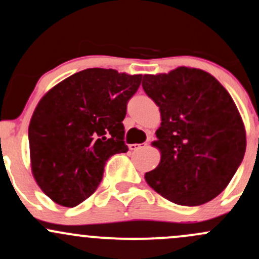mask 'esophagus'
I'll list each match as a JSON object with an SVG mask.
<instances>
[{
	"instance_id": "34e87169",
	"label": "esophagus",
	"mask_w": 259,
	"mask_h": 259,
	"mask_svg": "<svg viewBox=\"0 0 259 259\" xmlns=\"http://www.w3.org/2000/svg\"><path fill=\"white\" fill-rule=\"evenodd\" d=\"M128 147H130V149H131V151H137V149H141L142 147H143V146H142V144L135 143V144H130Z\"/></svg>"
}]
</instances>
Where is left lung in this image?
I'll use <instances>...</instances> for the list:
<instances>
[{"instance_id":"8db88e82","label":"left lung","mask_w":259,"mask_h":259,"mask_svg":"<svg viewBox=\"0 0 259 259\" xmlns=\"http://www.w3.org/2000/svg\"><path fill=\"white\" fill-rule=\"evenodd\" d=\"M142 86L162 117L152 143L160 162L144 175L147 184L178 205L212 200L246 152V130L229 91L211 74L186 66L144 75Z\"/></svg>"}]
</instances>
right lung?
I'll return each mask as SVG.
<instances>
[{
    "mask_svg": "<svg viewBox=\"0 0 259 259\" xmlns=\"http://www.w3.org/2000/svg\"><path fill=\"white\" fill-rule=\"evenodd\" d=\"M141 80L113 69H86L41 97L29 122L30 166L53 201L79 205L99 186L108 158L128 151L122 121Z\"/></svg>",
    "mask_w": 259,
    "mask_h": 259,
    "instance_id": "add662e5",
    "label": "right lung"
}]
</instances>
